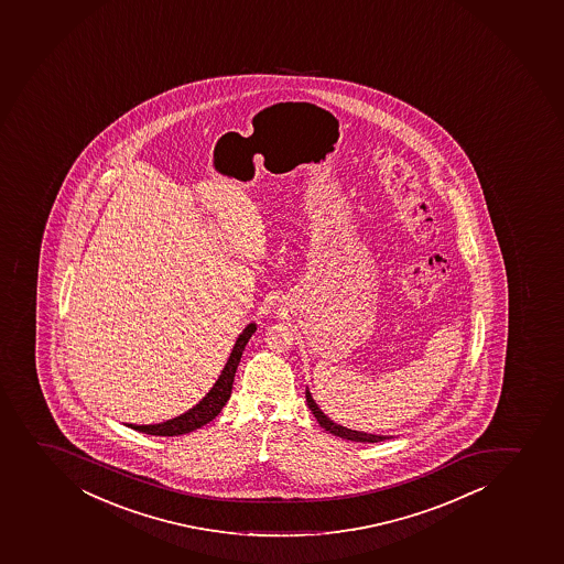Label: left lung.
Wrapping results in <instances>:
<instances>
[{
	"label": "left lung",
	"instance_id": "left-lung-1",
	"mask_svg": "<svg viewBox=\"0 0 564 564\" xmlns=\"http://www.w3.org/2000/svg\"><path fill=\"white\" fill-rule=\"evenodd\" d=\"M305 398H307V405L308 409L313 411L314 419L318 420V424L322 425L324 430L329 431V433H333L335 436H340V438L354 442H383L390 438V436L387 435H370V433L348 430V427H344V425L335 424L332 419H327L326 414L322 413V409L316 405V401L313 400V395H311L308 389L305 390Z\"/></svg>",
	"mask_w": 564,
	"mask_h": 564
}]
</instances>
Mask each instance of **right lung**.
<instances>
[{"instance_id":"right-lung-1","label":"right lung","mask_w":564,"mask_h":564,"mask_svg":"<svg viewBox=\"0 0 564 564\" xmlns=\"http://www.w3.org/2000/svg\"><path fill=\"white\" fill-rule=\"evenodd\" d=\"M256 324H248L245 332L238 335L237 343L232 346L231 355H229V359H227L226 366L221 370L220 378L216 381L215 387L207 392L204 400L199 401L198 405L192 406L181 416L166 420L163 424H129L128 427L139 431V433H145V435L177 436L185 435V433L198 430L202 425L209 424L210 420H215L218 416V413H220L227 400H229V395H231L232 381H235L238 362H240L246 344L250 340L251 335L256 333Z\"/></svg>"}]
</instances>
